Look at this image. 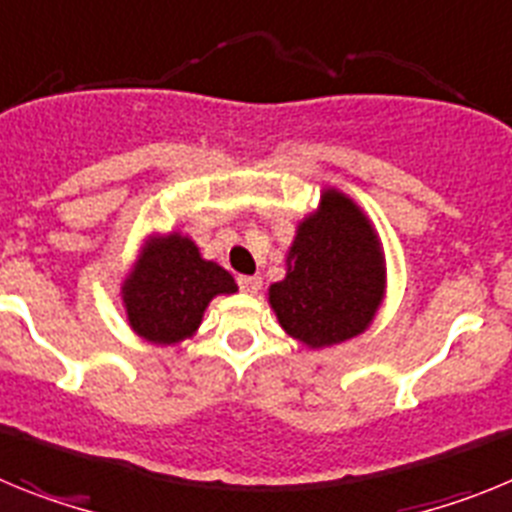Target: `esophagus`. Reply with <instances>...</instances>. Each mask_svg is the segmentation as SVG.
<instances>
[{
	"instance_id": "34e87169",
	"label": "esophagus",
	"mask_w": 512,
	"mask_h": 512,
	"mask_svg": "<svg viewBox=\"0 0 512 512\" xmlns=\"http://www.w3.org/2000/svg\"><path fill=\"white\" fill-rule=\"evenodd\" d=\"M238 284H241V289L246 292V295H256L261 289V277H241L238 279Z\"/></svg>"
}]
</instances>
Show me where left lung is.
I'll return each mask as SVG.
<instances>
[{
    "instance_id": "left-lung-1",
    "label": "left lung",
    "mask_w": 512,
    "mask_h": 512,
    "mask_svg": "<svg viewBox=\"0 0 512 512\" xmlns=\"http://www.w3.org/2000/svg\"><path fill=\"white\" fill-rule=\"evenodd\" d=\"M287 274L269 287V305L289 338L330 348L372 328L387 297L382 238L364 210L336 187L297 223Z\"/></svg>"
}]
</instances>
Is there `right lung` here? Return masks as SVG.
I'll use <instances>...</instances> for the list:
<instances>
[{
  "label": "right lung",
  "mask_w": 512,
  "mask_h": 512,
  "mask_svg": "<svg viewBox=\"0 0 512 512\" xmlns=\"http://www.w3.org/2000/svg\"><path fill=\"white\" fill-rule=\"evenodd\" d=\"M235 292L233 274L205 259L182 230L148 233L120 284L130 330L156 346L189 341L200 330L207 305Z\"/></svg>",
  "instance_id": "add662e5"
}]
</instances>
